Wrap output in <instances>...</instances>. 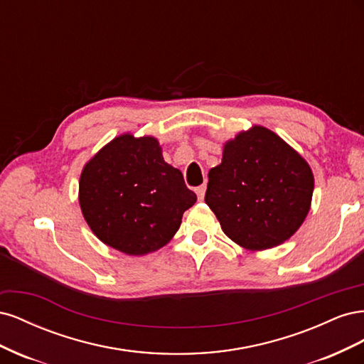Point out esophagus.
I'll return each mask as SVG.
<instances>
[{"mask_svg":"<svg viewBox=\"0 0 364 364\" xmlns=\"http://www.w3.org/2000/svg\"><path fill=\"white\" fill-rule=\"evenodd\" d=\"M205 191H206V185L205 183L200 185V186H197V188H196V194H197V197H199V200H203Z\"/></svg>","mask_w":364,"mask_h":364,"instance_id":"1","label":"esophagus"}]
</instances>
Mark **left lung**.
Here are the masks:
<instances>
[{
	"instance_id": "obj_1",
	"label": "left lung",
	"mask_w": 364,
	"mask_h": 364,
	"mask_svg": "<svg viewBox=\"0 0 364 364\" xmlns=\"http://www.w3.org/2000/svg\"><path fill=\"white\" fill-rule=\"evenodd\" d=\"M313 190L299 153L270 129L252 126L225 142L222 164L208 173L205 202L234 243L264 250L301 228Z\"/></svg>"
}]
</instances>
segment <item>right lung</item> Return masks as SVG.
Wrapping results in <instances>:
<instances>
[{
	"mask_svg": "<svg viewBox=\"0 0 364 364\" xmlns=\"http://www.w3.org/2000/svg\"><path fill=\"white\" fill-rule=\"evenodd\" d=\"M196 200L182 173L164 161L155 136L114 138L85 164L79 181L87 226L106 246L130 257L167 245Z\"/></svg>",
	"mask_w": 364,
	"mask_h": 364,
	"instance_id": "right-lung-1",
	"label": "right lung"
}]
</instances>
